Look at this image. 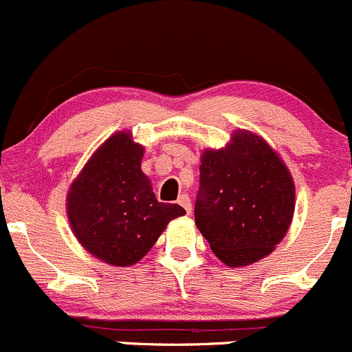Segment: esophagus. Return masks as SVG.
<instances>
[{"label": "esophagus", "instance_id": "obj_1", "mask_svg": "<svg viewBox=\"0 0 352 352\" xmlns=\"http://www.w3.org/2000/svg\"><path fill=\"white\" fill-rule=\"evenodd\" d=\"M177 205L183 206V208L186 210L188 215H190V213H191V200H190V197H188V195H181V197L177 198Z\"/></svg>", "mask_w": 352, "mask_h": 352}]
</instances>
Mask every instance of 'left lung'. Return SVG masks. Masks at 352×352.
I'll use <instances>...</instances> for the list:
<instances>
[{"instance_id":"1","label":"left lung","mask_w":352,"mask_h":352,"mask_svg":"<svg viewBox=\"0 0 352 352\" xmlns=\"http://www.w3.org/2000/svg\"><path fill=\"white\" fill-rule=\"evenodd\" d=\"M295 212V184L278 154L261 137L234 133L226 149L205 151L195 223L229 266L271 254Z\"/></svg>"}]
</instances>
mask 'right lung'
<instances>
[{"label": "right lung", "mask_w": 352, "mask_h": 352, "mask_svg": "<svg viewBox=\"0 0 352 352\" xmlns=\"http://www.w3.org/2000/svg\"><path fill=\"white\" fill-rule=\"evenodd\" d=\"M144 147L111 135L71 184L67 215L82 248L111 266H132L151 251L183 206L155 200L140 169Z\"/></svg>", "instance_id": "1"}]
</instances>
